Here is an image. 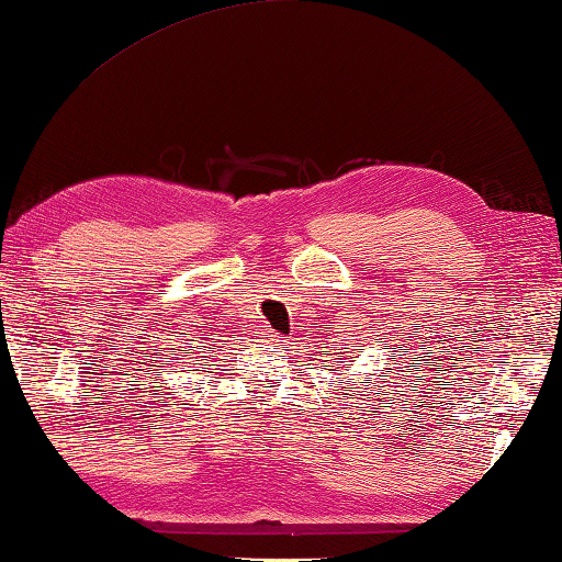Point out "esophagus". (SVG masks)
Listing matches in <instances>:
<instances>
[{
  "label": "esophagus",
  "instance_id": "esophagus-1",
  "mask_svg": "<svg viewBox=\"0 0 562 562\" xmlns=\"http://www.w3.org/2000/svg\"><path fill=\"white\" fill-rule=\"evenodd\" d=\"M263 338H266V344H279V338H281V336H276L273 330H266Z\"/></svg>",
  "mask_w": 562,
  "mask_h": 562
}]
</instances>
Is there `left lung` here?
<instances>
[{
	"instance_id": "8db88e82",
	"label": "left lung",
	"mask_w": 562,
	"mask_h": 562,
	"mask_svg": "<svg viewBox=\"0 0 562 562\" xmlns=\"http://www.w3.org/2000/svg\"><path fill=\"white\" fill-rule=\"evenodd\" d=\"M346 368H348V366H346Z\"/></svg>"
}]
</instances>
